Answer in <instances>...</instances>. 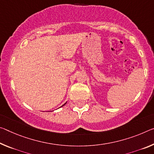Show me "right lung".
I'll list each match as a JSON object with an SVG mask.
<instances>
[{"label":"right lung","instance_id":"1","mask_svg":"<svg viewBox=\"0 0 154 154\" xmlns=\"http://www.w3.org/2000/svg\"><path fill=\"white\" fill-rule=\"evenodd\" d=\"M64 105H65V104H64ZM64 105H63V106H64Z\"/></svg>","mask_w":154,"mask_h":154}]
</instances>
